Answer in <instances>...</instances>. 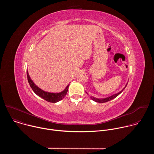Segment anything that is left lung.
I'll list each match as a JSON object with an SVG mask.
<instances>
[{
	"label": "left lung",
	"mask_w": 154,
	"mask_h": 154,
	"mask_svg": "<svg viewBox=\"0 0 154 154\" xmlns=\"http://www.w3.org/2000/svg\"><path fill=\"white\" fill-rule=\"evenodd\" d=\"M127 85L125 86V87L124 88V89H123L122 91H121L120 92H119V93H117V94H113V95H112V96H109V97H106V98H104V99H97V98H96V97H92V96H91L90 98H91L92 100H93L94 101H95V102H98V103H104V102H108V101H109V100H111L115 99V98L118 95H119V94L123 91V90L125 88V87L127 86Z\"/></svg>",
	"instance_id": "1"
}]
</instances>
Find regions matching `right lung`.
<instances>
[{
	"label": "right lung",
	"instance_id": "1",
	"mask_svg": "<svg viewBox=\"0 0 154 154\" xmlns=\"http://www.w3.org/2000/svg\"><path fill=\"white\" fill-rule=\"evenodd\" d=\"M27 80H28V82L29 83V85H30V87L32 88V90L34 91V93L36 95H38L40 97L42 98L43 99L46 100L48 102H52V103L57 102L61 100L62 99H63L64 97V96H66V94H67L69 85H68L66 86V88L63 91H61V93H52L46 92L45 91L42 90L41 89H40L39 88H38L33 83V82L30 79V77L29 76V72H28L27 71Z\"/></svg>",
	"mask_w": 154,
	"mask_h": 154
}]
</instances>
